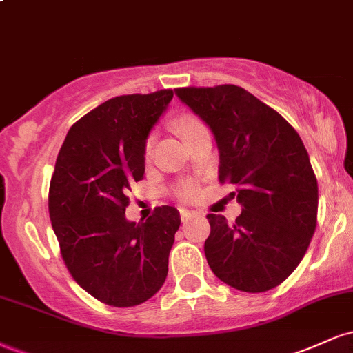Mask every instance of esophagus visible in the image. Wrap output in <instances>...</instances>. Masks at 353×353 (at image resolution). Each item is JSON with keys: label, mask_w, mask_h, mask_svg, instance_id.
Listing matches in <instances>:
<instances>
[{"label": "esophagus", "mask_w": 353, "mask_h": 353, "mask_svg": "<svg viewBox=\"0 0 353 353\" xmlns=\"http://www.w3.org/2000/svg\"><path fill=\"white\" fill-rule=\"evenodd\" d=\"M179 212H181V219H182V222H185V221H189L190 217H196L197 214V210H192V209H179Z\"/></svg>", "instance_id": "esophagus-1"}]
</instances>
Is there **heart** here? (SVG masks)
<instances>
[{
    "label": "heart",
    "instance_id": "heart-1",
    "mask_svg": "<svg viewBox=\"0 0 353 353\" xmlns=\"http://www.w3.org/2000/svg\"><path fill=\"white\" fill-rule=\"evenodd\" d=\"M176 125H177V131H179V134L184 137V139L185 137H189L190 134H194L196 131H199L201 128H204L197 117L189 116V114L179 117ZM151 149H152V141H148V144H145V156H149V154H151ZM181 196L185 197V199H188V197H192L194 196V185L192 184L182 185Z\"/></svg>",
    "mask_w": 353,
    "mask_h": 353
}]
</instances>
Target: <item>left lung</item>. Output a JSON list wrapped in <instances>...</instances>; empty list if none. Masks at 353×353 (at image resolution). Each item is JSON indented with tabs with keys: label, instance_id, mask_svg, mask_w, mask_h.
<instances>
[{
	"label": "left lung",
	"instance_id": "8db88e82",
	"mask_svg": "<svg viewBox=\"0 0 353 353\" xmlns=\"http://www.w3.org/2000/svg\"><path fill=\"white\" fill-rule=\"evenodd\" d=\"M176 96L209 125L219 149V181L236 185L242 205L234 224L208 214L210 270L242 292L274 289L301 264L317 225V179L301 136L234 84L179 88Z\"/></svg>",
	"mask_w": 353,
	"mask_h": 353
}]
</instances>
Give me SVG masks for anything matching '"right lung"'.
Here are the masks:
<instances>
[{"mask_svg":"<svg viewBox=\"0 0 353 353\" xmlns=\"http://www.w3.org/2000/svg\"><path fill=\"white\" fill-rule=\"evenodd\" d=\"M172 96L163 89L106 101L71 125L56 159L48 205L61 255L78 285L108 305H139L168 277L179 210L163 205L136 224L125 205Z\"/></svg>","mask_w":353,"mask_h":353,"instance_id":"right-lung-1","label":"right lung"}]
</instances>
